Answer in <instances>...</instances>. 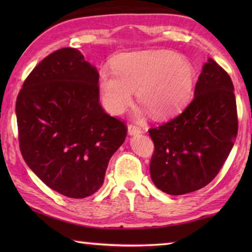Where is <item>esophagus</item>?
<instances>
[{
	"label": "esophagus",
	"mask_w": 252,
	"mask_h": 252,
	"mask_svg": "<svg viewBox=\"0 0 252 252\" xmlns=\"http://www.w3.org/2000/svg\"><path fill=\"white\" fill-rule=\"evenodd\" d=\"M127 133L130 135H134V134H139L141 133V129L139 126H136L135 125H129L127 126Z\"/></svg>",
	"instance_id": "obj_1"
}]
</instances>
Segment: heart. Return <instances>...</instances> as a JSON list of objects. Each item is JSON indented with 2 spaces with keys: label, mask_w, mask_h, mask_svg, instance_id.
<instances>
[{
  "label": "heart",
  "mask_w": 252,
  "mask_h": 252,
  "mask_svg": "<svg viewBox=\"0 0 252 252\" xmlns=\"http://www.w3.org/2000/svg\"><path fill=\"white\" fill-rule=\"evenodd\" d=\"M113 67L114 71L100 72L102 101L112 114L125 112L132 91L158 120L177 116L192 97L194 67L187 58L170 51L123 54L114 60Z\"/></svg>",
  "instance_id": "b5f03b06"
}]
</instances>
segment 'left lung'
<instances>
[{"label":"left lung","mask_w":252,"mask_h":252,"mask_svg":"<svg viewBox=\"0 0 252 252\" xmlns=\"http://www.w3.org/2000/svg\"><path fill=\"white\" fill-rule=\"evenodd\" d=\"M233 84L209 59L181 114L149 129L155 143L150 174L158 189L171 195L193 192L219 173L238 133Z\"/></svg>","instance_id":"obj_1"}]
</instances>
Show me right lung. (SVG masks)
<instances>
[{"mask_svg":"<svg viewBox=\"0 0 252 252\" xmlns=\"http://www.w3.org/2000/svg\"><path fill=\"white\" fill-rule=\"evenodd\" d=\"M99 73L74 48L49 54L16 99L20 150L30 169L65 197L82 199L103 185L109 160L125 142V122L100 104Z\"/></svg>","mask_w":252,"mask_h":252,"instance_id":"obj_1","label":"right lung"}]
</instances>
